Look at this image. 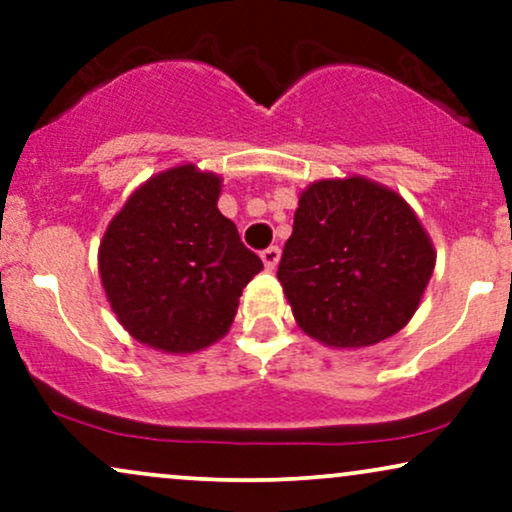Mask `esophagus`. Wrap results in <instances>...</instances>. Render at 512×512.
<instances>
[{
    "instance_id": "34e87169",
    "label": "esophagus",
    "mask_w": 512,
    "mask_h": 512,
    "mask_svg": "<svg viewBox=\"0 0 512 512\" xmlns=\"http://www.w3.org/2000/svg\"><path fill=\"white\" fill-rule=\"evenodd\" d=\"M261 258L263 263H266V268L273 270L280 263V246H268V249L261 254Z\"/></svg>"
}]
</instances>
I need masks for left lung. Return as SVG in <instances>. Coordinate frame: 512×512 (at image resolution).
Masks as SVG:
<instances>
[{
  "label": "left lung",
  "mask_w": 512,
  "mask_h": 512,
  "mask_svg": "<svg viewBox=\"0 0 512 512\" xmlns=\"http://www.w3.org/2000/svg\"><path fill=\"white\" fill-rule=\"evenodd\" d=\"M436 251L407 201L364 177L306 186L278 280L306 335L328 347H369L414 316Z\"/></svg>",
  "instance_id": "1"
}]
</instances>
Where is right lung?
<instances>
[{
  "mask_svg": "<svg viewBox=\"0 0 512 512\" xmlns=\"http://www.w3.org/2000/svg\"><path fill=\"white\" fill-rule=\"evenodd\" d=\"M222 179L179 165L141 184L100 242L102 287L138 342L189 354L227 333L261 258L218 210Z\"/></svg>",
  "mask_w": 512,
  "mask_h": 512,
  "instance_id": "obj_1",
  "label": "right lung"
}]
</instances>
